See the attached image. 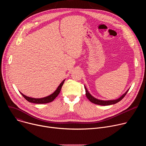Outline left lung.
Listing matches in <instances>:
<instances>
[{
    "label": "left lung",
    "instance_id": "left-lung-1",
    "mask_svg": "<svg viewBox=\"0 0 146 146\" xmlns=\"http://www.w3.org/2000/svg\"><path fill=\"white\" fill-rule=\"evenodd\" d=\"M84 88H85V90H86V96L87 97L88 99H89L90 100V102H91L92 103H93L94 104H96V105H101V106H108V105H114V104H115V103H118V102L121 100L125 97V96L126 95V94H127V92L128 91V90L122 96H121L118 99L113 100H98V99L95 98L94 97H93L88 92V91H87V88L85 86H84Z\"/></svg>",
    "mask_w": 146,
    "mask_h": 146
}]
</instances>
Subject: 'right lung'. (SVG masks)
Returning a JSON list of instances; mask_svg holds the SVG:
<instances>
[{
	"label": "right lung",
	"instance_id": "obj_1",
	"mask_svg": "<svg viewBox=\"0 0 146 146\" xmlns=\"http://www.w3.org/2000/svg\"><path fill=\"white\" fill-rule=\"evenodd\" d=\"M64 81L65 80H64L63 81H62L60 85L59 86V87H58V88L56 89V90L50 96H48L47 97H45V98H39V99H36V98H30V97H28L25 95H24V94H23L21 92H20L21 94V95L24 96V98L28 102H31V103H36V104H44V103H50V102H52L55 99V98L59 95L60 91V90H61V88L62 87V86H63L64 83Z\"/></svg>",
	"mask_w": 146,
	"mask_h": 146
}]
</instances>
